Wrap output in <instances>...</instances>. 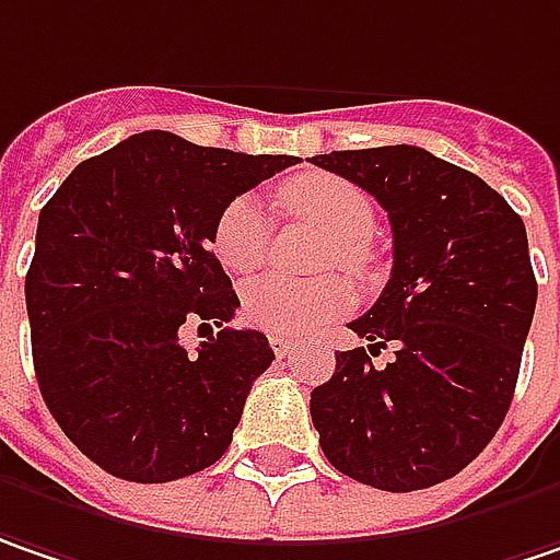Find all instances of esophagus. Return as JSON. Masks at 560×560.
I'll use <instances>...</instances> for the list:
<instances>
[{"label":"esophagus","instance_id":"34e87169","mask_svg":"<svg viewBox=\"0 0 560 560\" xmlns=\"http://www.w3.org/2000/svg\"><path fill=\"white\" fill-rule=\"evenodd\" d=\"M269 348L276 351V358H288L294 351V342L284 339V336H269Z\"/></svg>","mask_w":560,"mask_h":560}]
</instances>
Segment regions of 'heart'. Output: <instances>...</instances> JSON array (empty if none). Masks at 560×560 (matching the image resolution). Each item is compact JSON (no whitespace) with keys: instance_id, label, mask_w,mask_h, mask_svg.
Masks as SVG:
<instances>
[{"instance_id":"heart-1","label":"heart","mask_w":560,"mask_h":560,"mask_svg":"<svg viewBox=\"0 0 560 560\" xmlns=\"http://www.w3.org/2000/svg\"><path fill=\"white\" fill-rule=\"evenodd\" d=\"M281 206L291 214L316 224L323 234L332 237L329 262H339L348 269L368 266V237L374 234L377 209L374 199L358 183L307 171L279 186ZM269 247L266 212L259 199L237 196L231 199L212 231V249L218 262L244 276L253 272ZM354 304V288L342 276H323L313 281H291L281 276H262L249 281L241 294V313L256 329H266L272 336H311L332 316L346 313Z\"/></svg>"}]
</instances>
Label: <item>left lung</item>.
Segmentation results:
<instances>
[{
    "label": "left lung",
    "instance_id": "left-lung-1",
    "mask_svg": "<svg viewBox=\"0 0 560 560\" xmlns=\"http://www.w3.org/2000/svg\"><path fill=\"white\" fill-rule=\"evenodd\" d=\"M311 161L368 189L393 224V276L348 323L371 346L339 351L332 380L311 393L319 446L380 491L431 488L463 472L510 409L539 294L523 218L481 177L415 145ZM386 345L394 361L374 369Z\"/></svg>",
    "mask_w": 560,
    "mask_h": 560
}]
</instances>
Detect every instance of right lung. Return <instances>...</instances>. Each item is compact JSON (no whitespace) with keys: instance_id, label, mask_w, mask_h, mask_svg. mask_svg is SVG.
Masks as SVG:
<instances>
[{"instance_id":"right-lung-1","label":"right lung","mask_w":560,"mask_h":560,"mask_svg":"<svg viewBox=\"0 0 560 560\" xmlns=\"http://www.w3.org/2000/svg\"><path fill=\"white\" fill-rule=\"evenodd\" d=\"M291 164L154 129L82 161L40 209L24 279L34 374L62 434L104 472L174 481L231 446L276 354L262 332L228 326L241 301L212 231L231 199ZM192 322L210 332L196 355L179 346Z\"/></svg>"}]
</instances>
